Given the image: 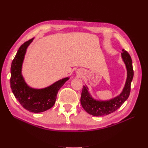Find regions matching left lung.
Instances as JSON below:
<instances>
[{"label": "left lung", "mask_w": 148, "mask_h": 148, "mask_svg": "<svg viewBox=\"0 0 148 148\" xmlns=\"http://www.w3.org/2000/svg\"><path fill=\"white\" fill-rule=\"evenodd\" d=\"M121 57L126 66L127 76L123 90L118 96L108 100H97L92 97L86 85L83 86L80 102L83 108L89 114L96 117L110 114L120 108L128 98L134 75L132 60L129 53L124 49Z\"/></svg>", "instance_id": "obj_1"}]
</instances>
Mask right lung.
Returning a JSON list of instances; mask_svg holds the SVG:
<instances>
[{"label": "right lung", "mask_w": 148, "mask_h": 148, "mask_svg": "<svg viewBox=\"0 0 148 148\" xmlns=\"http://www.w3.org/2000/svg\"><path fill=\"white\" fill-rule=\"evenodd\" d=\"M34 38L25 42L20 47L12 62L10 87L13 95L26 110L39 113L51 109L54 105L58 91L70 77L58 80L50 86L36 89L30 87L22 75V65L27 48Z\"/></svg>", "instance_id": "1"}]
</instances>
